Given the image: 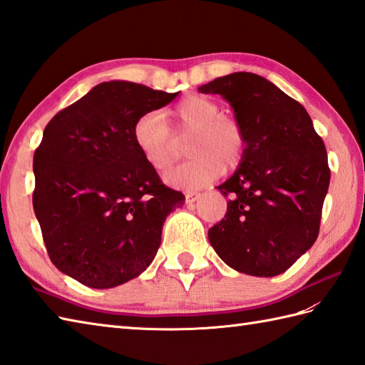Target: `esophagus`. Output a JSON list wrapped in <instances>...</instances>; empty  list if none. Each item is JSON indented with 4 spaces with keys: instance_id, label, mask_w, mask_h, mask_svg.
<instances>
[{
    "instance_id": "esophagus-1",
    "label": "esophagus",
    "mask_w": 365,
    "mask_h": 365,
    "mask_svg": "<svg viewBox=\"0 0 365 365\" xmlns=\"http://www.w3.org/2000/svg\"><path fill=\"white\" fill-rule=\"evenodd\" d=\"M200 196L202 195H199V192H188L187 197H185V202H187L188 207H192L200 199Z\"/></svg>"
}]
</instances>
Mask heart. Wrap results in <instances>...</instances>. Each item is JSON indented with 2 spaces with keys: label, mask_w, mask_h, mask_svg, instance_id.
<instances>
[{
  "label": "heart",
  "mask_w": 365,
  "mask_h": 365,
  "mask_svg": "<svg viewBox=\"0 0 365 365\" xmlns=\"http://www.w3.org/2000/svg\"><path fill=\"white\" fill-rule=\"evenodd\" d=\"M174 123L177 133L192 131L188 141L191 160L166 175L169 183L183 190H199L218 178L224 169H234L243 158L246 135L240 122L221 114L212 98L191 96L170 111L143 114L133 125V141L139 153L155 173L173 166V135L164 119Z\"/></svg>",
  "instance_id": "1"
}]
</instances>
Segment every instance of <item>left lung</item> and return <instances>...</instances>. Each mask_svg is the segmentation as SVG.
Returning <instances> with one entry per match:
<instances>
[{"instance_id":"left-lung-1","label":"left lung","mask_w":365,"mask_h":365,"mask_svg":"<svg viewBox=\"0 0 365 365\" xmlns=\"http://www.w3.org/2000/svg\"><path fill=\"white\" fill-rule=\"evenodd\" d=\"M199 92L229 102L246 135L237 170L216 187L230 199L208 242L240 273L281 274L319 237L331 177L323 139L304 106L260 75L235 72Z\"/></svg>"}]
</instances>
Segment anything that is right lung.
Here are the masks:
<instances>
[{"label":"right lung","mask_w":365,"mask_h":365,"mask_svg":"<svg viewBox=\"0 0 365 365\" xmlns=\"http://www.w3.org/2000/svg\"><path fill=\"white\" fill-rule=\"evenodd\" d=\"M178 96L105 81L59 111L34 153L33 207L51 262L91 289H113L157 255L180 191L163 185L133 141V125Z\"/></svg>","instance_id":"add662e5"}]
</instances>
